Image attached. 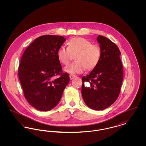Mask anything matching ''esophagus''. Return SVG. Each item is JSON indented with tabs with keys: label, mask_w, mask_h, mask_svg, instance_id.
I'll use <instances>...</instances> for the list:
<instances>
[{
	"label": "esophagus",
	"mask_w": 146,
	"mask_h": 146,
	"mask_svg": "<svg viewBox=\"0 0 146 146\" xmlns=\"http://www.w3.org/2000/svg\"><path fill=\"white\" fill-rule=\"evenodd\" d=\"M76 76V75H73V74H70V79H73Z\"/></svg>",
	"instance_id": "esophagus-1"
}]
</instances>
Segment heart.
<instances>
[{"mask_svg": "<svg viewBox=\"0 0 146 146\" xmlns=\"http://www.w3.org/2000/svg\"><path fill=\"white\" fill-rule=\"evenodd\" d=\"M67 48L61 46L58 50L57 56L63 64L66 65L75 56L76 61L64 68V71L70 74L82 73L84 70H91L99 62L101 50L96 44L81 38L70 39Z\"/></svg>", "mask_w": 146, "mask_h": 146, "instance_id": "heart-1", "label": "heart"}]
</instances>
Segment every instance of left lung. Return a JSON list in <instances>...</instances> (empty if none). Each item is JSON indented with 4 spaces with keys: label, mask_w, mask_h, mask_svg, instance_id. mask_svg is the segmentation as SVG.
<instances>
[{
    "label": "left lung",
    "mask_w": 146,
    "mask_h": 146,
    "mask_svg": "<svg viewBox=\"0 0 146 146\" xmlns=\"http://www.w3.org/2000/svg\"><path fill=\"white\" fill-rule=\"evenodd\" d=\"M97 40L101 50V58L96 67L82 78V95L89 108L101 111L117 100L123 80V69L117 45L100 35ZM90 80L91 87H85L84 82Z\"/></svg>",
    "instance_id": "8db88e82"
}]
</instances>
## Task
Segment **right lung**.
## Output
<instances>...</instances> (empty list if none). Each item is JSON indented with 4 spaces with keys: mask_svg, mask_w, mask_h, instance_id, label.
I'll list each match as a JSON object with an SVG mask.
<instances>
[{
    "mask_svg": "<svg viewBox=\"0 0 146 146\" xmlns=\"http://www.w3.org/2000/svg\"><path fill=\"white\" fill-rule=\"evenodd\" d=\"M66 41L60 35H44L32 42L24 51L19 68V78L25 97L35 109L48 111L58 104L70 82L57 56ZM60 75L58 78L54 76Z\"/></svg>",
    "mask_w": 146,
    "mask_h": 146,
    "instance_id": "1",
    "label": "right lung"
}]
</instances>
